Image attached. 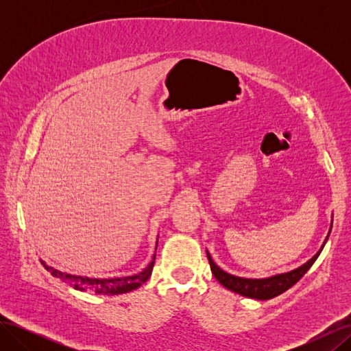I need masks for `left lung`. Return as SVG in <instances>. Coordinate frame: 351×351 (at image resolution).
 <instances>
[{
  "mask_svg": "<svg viewBox=\"0 0 351 351\" xmlns=\"http://www.w3.org/2000/svg\"><path fill=\"white\" fill-rule=\"evenodd\" d=\"M332 227V224H331ZM328 240V239H326ZM325 240V243H326ZM325 243L322 244L321 250L317 252L315 256L307 261L304 265H302L300 268H297L294 271L285 272V274H280V275H274L271 278H262V280H252V278H240V277H234V275L227 274L222 271L219 267H217L215 262L212 261L210 254L206 252V256L210 265V271L214 274V277L217 278V281L224 285L226 289L234 291L237 294H241L244 297H250V299H258V300H268L272 299V297H277L281 293L287 291L293 287L297 281H299L303 275L309 271V268L315 263V261L319 256V253L322 252Z\"/></svg>",
  "mask_w": 351,
  "mask_h": 351,
  "instance_id": "1",
  "label": "left lung"
}]
</instances>
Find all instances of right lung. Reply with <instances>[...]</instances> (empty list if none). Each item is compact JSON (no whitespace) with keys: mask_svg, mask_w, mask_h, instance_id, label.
Masks as SVG:
<instances>
[{"mask_svg":"<svg viewBox=\"0 0 351 351\" xmlns=\"http://www.w3.org/2000/svg\"><path fill=\"white\" fill-rule=\"evenodd\" d=\"M44 267L47 271L51 272L52 277H56L61 280L62 282H67L73 285L76 290L80 291H93L97 294H123V293H129L132 290H136L137 287H141L147 278L151 277V272L155 263V256L151 261V263L147 267L136 275H132V277H124V278H110V280H99V278H88V277H79V275H71L61 272L58 269H54L48 267L45 262Z\"/></svg>","mask_w":351,"mask_h":351,"instance_id":"add662e5","label":"right lung"}]
</instances>
